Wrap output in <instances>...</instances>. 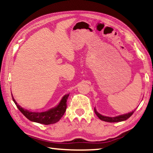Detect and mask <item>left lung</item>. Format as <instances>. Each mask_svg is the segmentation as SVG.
<instances>
[{
  "label": "left lung",
  "instance_id": "obj_1",
  "mask_svg": "<svg viewBox=\"0 0 153 153\" xmlns=\"http://www.w3.org/2000/svg\"><path fill=\"white\" fill-rule=\"evenodd\" d=\"M94 113H96V115H97V117L99 118L100 120L107 121V122H109V123H113V122H120V121H123L128 120V118H129L131 115H132V114L134 113V111H132V112L124 114V115H119V116H117V117H106V116H103L102 115H100V113H98L97 112V110L95 109V108H94Z\"/></svg>",
  "mask_w": 153,
  "mask_h": 153
}]
</instances>
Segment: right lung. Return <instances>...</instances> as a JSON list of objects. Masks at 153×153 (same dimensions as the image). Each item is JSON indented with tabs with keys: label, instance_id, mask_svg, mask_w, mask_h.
<instances>
[{
	"label": "right lung",
	"instance_id": "right-lung-1",
	"mask_svg": "<svg viewBox=\"0 0 153 153\" xmlns=\"http://www.w3.org/2000/svg\"><path fill=\"white\" fill-rule=\"evenodd\" d=\"M69 94H66L62 98L60 103L56 107L51 108L47 111L41 113H36V112H30L27 110H25L20 107L17 104V102L15 101L14 98H12L15 104L16 105L17 107L19 108V110L22 112L25 117L31 121L33 122L39 123L41 124H45V125H49V124L55 123L61 120V118L63 117L65 112L66 111L67 108V100L68 98Z\"/></svg>",
	"mask_w": 153,
	"mask_h": 153
}]
</instances>
